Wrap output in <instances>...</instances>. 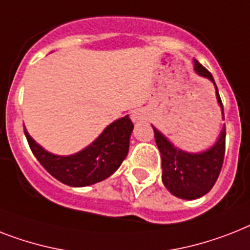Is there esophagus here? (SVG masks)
Segmentation results:
<instances>
[{
  "instance_id": "1",
  "label": "esophagus",
  "mask_w": 250,
  "mask_h": 250,
  "mask_svg": "<svg viewBox=\"0 0 250 250\" xmlns=\"http://www.w3.org/2000/svg\"><path fill=\"white\" fill-rule=\"evenodd\" d=\"M131 118H132V121L137 123V122L143 121L144 117H143V114L140 113V111H133V113H132V115H131Z\"/></svg>"
}]
</instances>
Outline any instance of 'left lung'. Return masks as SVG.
<instances>
[{
	"instance_id": "1",
	"label": "left lung",
	"mask_w": 250,
	"mask_h": 250,
	"mask_svg": "<svg viewBox=\"0 0 250 250\" xmlns=\"http://www.w3.org/2000/svg\"><path fill=\"white\" fill-rule=\"evenodd\" d=\"M194 70L214 84L217 101L222 110V118L225 119L222 101L212 74L196 60H194ZM153 128L162 159V181L168 191L186 200L198 199L209 192L220 176L224 163L226 128H222L214 145L200 153H188L178 149L159 129Z\"/></svg>"
}]
</instances>
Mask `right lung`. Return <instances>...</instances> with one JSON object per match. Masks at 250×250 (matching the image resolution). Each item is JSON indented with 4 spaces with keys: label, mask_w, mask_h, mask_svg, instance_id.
<instances>
[{
    "label": "right lung",
    "mask_w": 250,
    "mask_h": 250,
    "mask_svg": "<svg viewBox=\"0 0 250 250\" xmlns=\"http://www.w3.org/2000/svg\"><path fill=\"white\" fill-rule=\"evenodd\" d=\"M133 123L128 115L110 123L92 144L72 155H56L44 150L24 128L29 147L42 167L58 181L83 188L97 184L114 173L125 159Z\"/></svg>",
    "instance_id": "add662e5"
}]
</instances>
